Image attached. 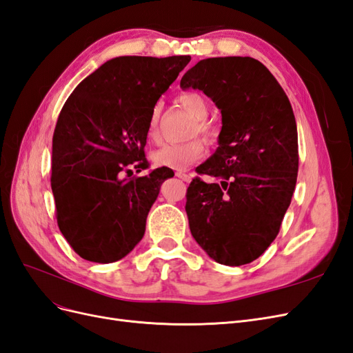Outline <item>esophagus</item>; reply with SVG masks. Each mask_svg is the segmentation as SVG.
Masks as SVG:
<instances>
[{
    "instance_id": "esophagus-1",
    "label": "esophagus",
    "mask_w": 353,
    "mask_h": 353,
    "mask_svg": "<svg viewBox=\"0 0 353 353\" xmlns=\"http://www.w3.org/2000/svg\"><path fill=\"white\" fill-rule=\"evenodd\" d=\"M175 175H176L179 179L185 181V183H188V181H190V175H188V174H185V172H176Z\"/></svg>"
}]
</instances>
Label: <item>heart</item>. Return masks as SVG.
<instances>
[{
    "instance_id": "1",
    "label": "heart",
    "mask_w": 353,
    "mask_h": 353,
    "mask_svg": "<svg viewBox=\"0 0 353 353\" xmlns=\"http://www.w3.org/2000/svg\"><path fill=\"white\" fill-rule=\"evenodd\" d=\"M178 104L185 109L197 121L193 130V135H200L205 141H213L216 137L213 126L206 121L209 114V105L206 100L197 92H184L178 97ZM159 108L152 110L147 123L148 141L157 143L160 140L159 134ZM205 153V147L200 140H191L184 144H166L152 154L153 162L157 166L169 168L174 170H185Z\"/></svg>"
}]
</instances>
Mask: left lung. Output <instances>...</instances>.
<instances>
[{"mask_svg": "<svg viewBox=\"0 0 353 353\" xmlns=\"http://www.w3.org/2000/svg\"><path fill=\"white\" fill-rule=\"evenodd\" d=\"M181 88L205 92L222 114L219 147L187 188L190 231L213 261L250 263L279 236L299 169L297 128L281 85L259 60L213 57L185 72Z\"/></svg>", "mask_w": 353, "mask_h": 353, "instance_id": "8db88e82", "label": "left lung"}]
</instances>
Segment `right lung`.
<instances>
[{"mask_svg": "<svg viewBox=\"0 0 353 353\" xmlns=\"http://www.w3.org/2000/svg\"><path fill=\"white\" fill-rule=\"evenodd\" d=\"M190 56H123L85 78L59 114L52 135L51 190L63 237L82 259L112 263L140 243L160 185L174 176L148 168L152 110Z\"/></svg>", "mask_w": 353, "mask_h": 353, "instance_id": "add662e5", "label": "right lung"}]
</instances>
